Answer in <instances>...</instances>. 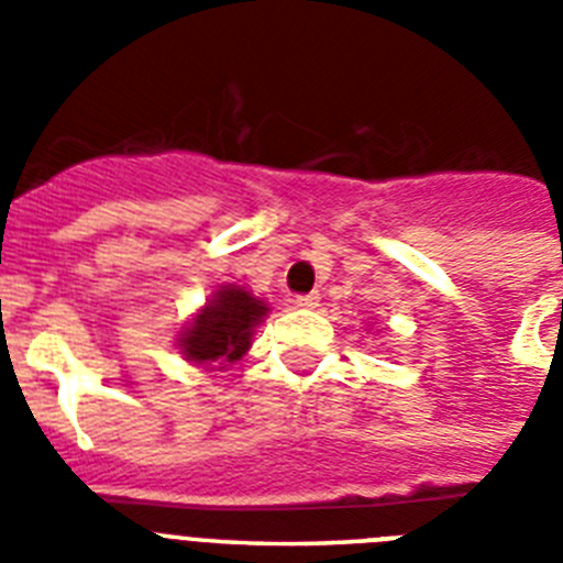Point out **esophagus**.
I'll return each instance as SVG.
<instances>
[{"instance_id":"esophagus-1","label":"esophagus","mask_w":563,"mask_h":563,"mask_svg":"<svg viewBox=\"0 0 563 563\" xmlns=\"http://www.w3.org/2000/svg\"><path fill=\"white\" fill-rule=\"evenodd\" d=\"M292 305L301 307V310H312V307H318V292H301V296L292 298Z\"/></svg>"}]
</instances>
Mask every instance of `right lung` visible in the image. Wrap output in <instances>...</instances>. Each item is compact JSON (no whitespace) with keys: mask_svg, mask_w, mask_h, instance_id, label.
<instances>
[{"mask_svg":"<svg viewBox=\"0 0 563 563\" xmlns=\"http://www.w3.org/2000/svg\"><path fill=\"white\" fill-rule=\"evenodd\" d=\"M265 301L253 298L242 287H222L206 310L194 318L180 346L194 363H233L251 346L253 327L265 318Z\"/></svg>","mask_w":563,"mask_h":563,"instance_id":"obj_1","label":"right lung"}]
</instances>
